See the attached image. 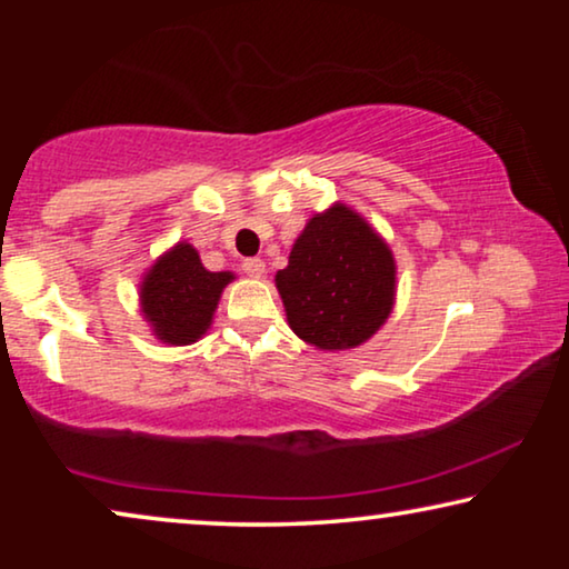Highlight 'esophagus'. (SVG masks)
<instances>
[{"label":"esophagus","instance_id":"obj_1","mask_svg":"<svg viewBox=\"0 0 569 569\" xmlns=\"http://www.w3.org/2000/svg\"><path fill=\"white\" fill-rule=\"evenodd\" d=\"M243 271L248 277H263V271H267V263H263V259H246L243 261Z\"/></svg>","mask_w":569,"mask_h":569}]
</instances>
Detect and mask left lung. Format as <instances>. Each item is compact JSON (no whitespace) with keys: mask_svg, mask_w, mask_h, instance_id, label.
I'll return each instance as SVG.
<instances>
[{"mask_svg":"<svg viewBox=\"0 0 569 569\" xmlns=\"http://www.w3.org/2000/svg\"><path fill=\"white\" fill-rule=\"evenodd\" d=\"M277 290L302 341L329 352L360 347L393 308V253L360 214L337 204L295 240Z\"/></svg>","mask_w":569,"mask_h":569,"instance_id":"obj_1","label":"left lung"}]
</instances>
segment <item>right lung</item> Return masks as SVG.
Listing matches in <instances>:
<instances>
[{"label":"right lung","instance_id":"1","mask_svg":"<svg viewBox=\"0 0 569 569\" xmlns=\"http://www.w3.org/2000/svg\"><path fill=\"white\" fill-rule=\"evenodd\" d=\"M232 279L230 271H207L197 248L178 243L150 269L142 282V313L158 339L191 345L212 323L217 300Z\"/></svg>","mask_w":569,"mask_h":569}]
</instances>
